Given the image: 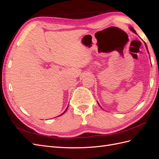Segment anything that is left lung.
I'll return each mask as SVG.
<instances>
[{
  "label": "left lung",
  "instance_id": "obj_1",
  "mask_svg": "<svg viewBox=\"0 0 159 159\" xmlns=\"http://www.w3.org/2000/svg\"><path fill=\"white\" fill-rule=\"evenodd\" d=\"M130 29H131L134 33H135L136 34V32H135V30H134V29H133V28H130ZM145 46H146V48H147V45H146V44H145ZM147 51H148V49H147ZM99 104V103H98ZM99 106H100V105H99Z\"/></svg>",
  "mask_w": 159,
  "mask_h": 159
}]
</instances>
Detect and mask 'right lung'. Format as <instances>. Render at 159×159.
<instances>
[{"mask_svg": "<svg viewBox=\"0 0 159 159\" xmlns=\"http://www.w3.org/2000/svg\"><path fill=\"white\" fill-rule=\"evenodd\" d=\"M68 107H67V108H66V110H65V111H64V113H62V114H61V115H63V114H64V113H66V111H67V109H68ZM59 116H60V115H59Z\"/></svg>", "mask_w": 159, "mask_h": 159, "instance_id": "obj_1", "label": "right lung"}]
</instances>
